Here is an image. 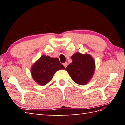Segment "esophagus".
Here are the masks:
<instances>
[{
	"label": "esophagus",
	"mask_w": 125,
	"mask_h": 125,
	"mask_svg": "<svg viewBox=\"0 0 125 125\" xmlns=\"http://www.w3.org/2000/svg\"><path fill=\"white\" fill-rule=\"evenodd\" d=\"M63 65H64V67L65 68H66L67 66L68 65V63H67V62H65V63H63Z\"/></svg>",
	"instance_id": "obj_1"
}]
</instances>
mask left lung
I'll return each instance as SVG.
<instances>
[{"instance_id": "1", "label": "left lung", "mask_w": 125, "mask_h": 125, "mask_svg": "<svg viewBox=\"0 0 125 125\" xmlns=\"http://www.w3.org/2000/svg\"><path fill=\"white\" fill-rule=\"evenodd\" d=\"M72 62L65 68L74 82L85 85L92 77L95 70V62L89 54L76 53L71 57Z\"/></svg>"}]
</instances>
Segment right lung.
<instances>
[{"mask_svg": "<svg viewBox=\"0 0 125 125\" xmlns=\"http://www.w3.org/2000/svg\"><path fill=\"white\" fill-rule=\"evenodd\" d=\"M64 69L65 67L60 62L58 58L43 55L33 64L31 75L38 84L45 85L51 81L57 71Z\"/></svg>", "mask_w": 125, "mask_h": 125, "instance_id": "right-lung-1", "label": "right lung"}]
</instances>
